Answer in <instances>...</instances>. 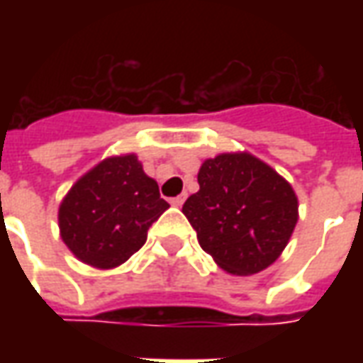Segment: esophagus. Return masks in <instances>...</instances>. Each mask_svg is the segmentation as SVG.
<instances>
[{
    "label": "esophagus",
    "mask_w": 363,
    "mask_h": 363,
    "mask_svg": "<svg viewBox=\"0 0 363 363\" xmlns=\"http://www.w3.org/2000/svg\"><path fill=\"white\" fill-rule=\"evenodd\" d=\"M184 200H186V194H179V196L171 198V204L177 206V208H179V206L184 204Z\"/></svg>",
    "instance_id": "obj_1"
}]
</instances>
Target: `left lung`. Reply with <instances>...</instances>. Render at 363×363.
Listing matches in <instances>:
<instances>
[{"mask_svg":"<svg viewBox=\"0 0 363 363\" xmlns=\"http://www.w3.org/2000/svg\"><path fill=\"white\" fill-rule=\"evenodd\" d=\"M198 184L182 213L213 262L235 276H251L276 262L299 220L291 184L249 151L206 159Z\"/></svg>","mask_w":363,"mask_h":363,"instance_id":"1","label":"left lung"}]
</instances>
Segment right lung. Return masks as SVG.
I'll return each mask as SVG.
<instances>
[{
    "mask_svg": "<svg viewBox=\"0 0 363 363\" xmlns=\"http://www.w3.org/2000/svg\"><path fill=\"white\" fill-rule=\"evenodd\" d=\"M167 208L135 153L112 155L79 177L60 202V237L83 264L111 270L142 249Z\"/></svg>",
    "mask_w": 363,
    "mask_h": 363,
    "instance_id": "right-lung-1",
    "label": "right lung"
}]
</instances>
